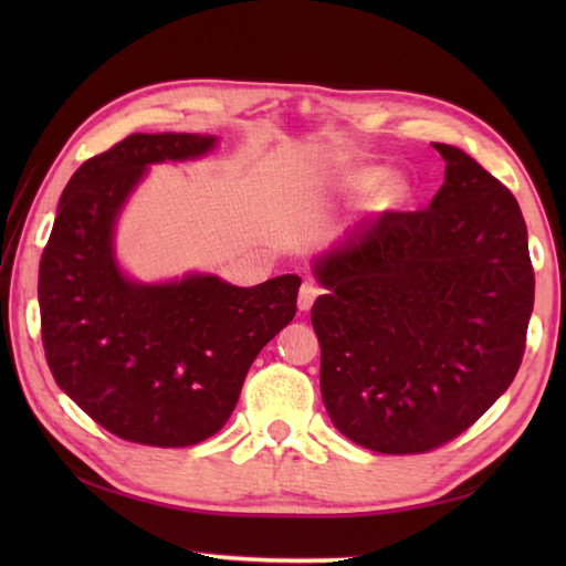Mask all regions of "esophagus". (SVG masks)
Returning <instances> with one entry per match:
<instances>
[{
    "instance_id": "1",
    "label": "esophagus",
    "mask_w": 566,
    "mask_h": 566,
    "mask_svg": "<svg viewBox=\"0 0 566 566\" xmlns=\"http://www.w3.org/2000/svg\"><path fill=\"white\" fill-rule=\"evenodd\" d=\"M318 294H321V290L314 282H304L302 290H298V311H308L311 306H314Z\"/></svg>"
}]
</instances>
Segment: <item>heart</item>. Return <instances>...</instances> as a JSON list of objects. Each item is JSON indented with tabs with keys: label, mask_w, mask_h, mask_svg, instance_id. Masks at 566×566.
Segmentation results:
<instances>
[{
	"label": "heart",
	"mask_w": 566,
	"mask_h": 566,
	"mask_svg": "<svg viewBox=\"0 0 566 566\" xmlns=\"http://www.w3.org/2000/svg\"><path fill=\"white\" fill-rule=\"evenodd\" d=\"M343 187L347 191H369L377 187V197L394 207L406 197V185L399 177H387V172L381 167L375 165H363V167H353L350 172L343 175Z\"/></svg>",
	"instance_id": "1"
}]
</instances>
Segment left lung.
<instances>
[{
	"label": "left lung",
	"instance_id": "1",
	"mask_svg": "<svg viewBox=\"0 0 566 566\" xmlns=\"http://www.w3.org/2000/svg\"><path fill=\"white\" fill-rule=\"evenodd\" d=\"M423 211L357 223L314 260L321 394L345 438L384 454L436 450L511 387L535 272L518 201L454 146Z\"/></svg>",
	"mask_w": 566,
	"mask_h": 566
}]
</instances>
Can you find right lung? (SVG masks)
<instances>
[{
	"instance_id": "1",
	"label": "right lung",
	"mask_w": 566,
	"mask_h": 566,
	"mask_svg": "<svg viewBox=\"0 0 566 566\" xmlns=\"http://www.w3.org/2000/svg\"><path fill=\"white\" fill-rule=\"evenodd\" d=\"M213 136L130 134L82 163L60 197L39 268L53 379L114 436L187 448L231 418L252 359L296 314V274L235 286L216 274L143 284L122 272L114 228L150 165L195 160Z\"/></svg>"
}]
</instances>
